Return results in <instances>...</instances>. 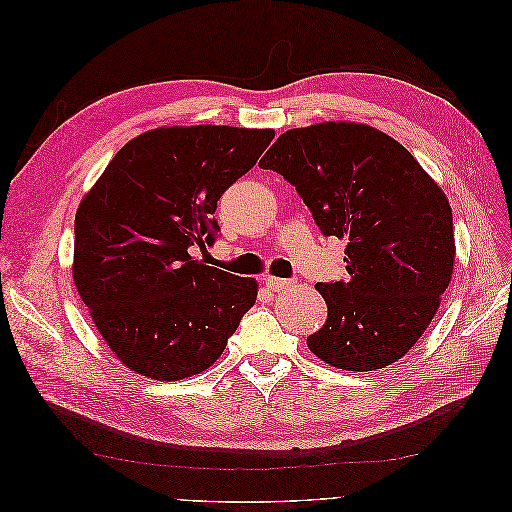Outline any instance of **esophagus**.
Segmentation results:
<instances>
[{
  "label": "esophagus",
  "instance_id": "obj_1",
  "mask_svg": "<svg viewBox=\"0 0 512 512\" xmlns=\"http://www.w3.org/2000/svg\"><path fill=\"white\" fill-rule=\"evenodd\" d=\"M265 284L269 290H273V292H280V290H288L294 282L292 280H282V277H273V275H269V277H265Z\"/></svg>",
  "mask_w": 512,
  "mask_h": 512
}]
</instances>
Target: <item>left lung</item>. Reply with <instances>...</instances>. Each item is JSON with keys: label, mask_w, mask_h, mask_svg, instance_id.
Segmentation results:
<instances>
[{"label": "left lung", "mask_w": 512, "mask_h": 512, "mask_svg": "<svg viewBox=\"0 0 512 512\" xmlns=\"http://www.w3.org/2000/svg\"><path fill=\"white\" fill-rule=\"evenodd\" d=\"M260 168L294 185L324 237L348 241V280L316 286L327 322L309 350L346 371L401 359L453 275V211L436 181L391 136L344 121L284 132Z\"/></svg>", "instance_id": "8db88e82"}]
</instances>
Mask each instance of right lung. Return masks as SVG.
<instances>
[{"instance_id":"add662e5","label":"right lung","mask_w":512,"mask_h":512,"mask_svg":"<svg viewBox=\"0 0 512 512\" xmlns=\"http://www.w3.org/2000/svg\"><path fill=\"white\" fill-rule=\"evenodd\" d=\"M273 130L158 128L132 138L74 220V284L117 359L147 378L200 374L224 352L258 286L190 256Z\"/></svg>"}]
</instances>
